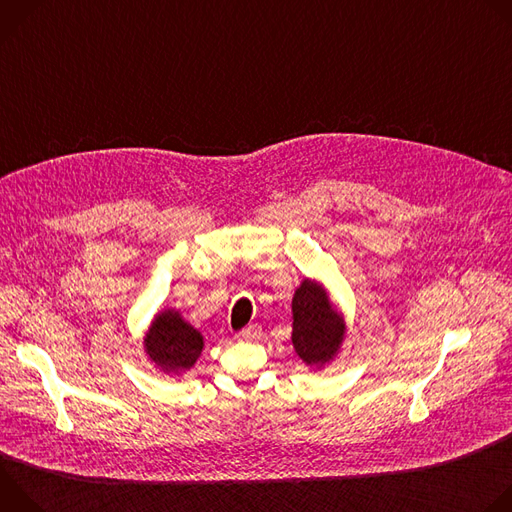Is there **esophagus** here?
Wrapping results in <instances>:
<instances>
[{
  "label": "esophagus",
  "mask_w": 512,
  "mask_h": 512,
  "mask_svg": "<svg viewBox=\"0 0 512 512\" xmlns=\"http://www.w3.org/2000/svg\"><path fill=\"white\" fill-rule=\"evenodd\" d=\"M239 340L243 342H253V340H259L261 338V328L257 324H251V326H245L239 334H237Z\"/></svg>",
  "instance_id": "esophagus-1"
}]
</instances>
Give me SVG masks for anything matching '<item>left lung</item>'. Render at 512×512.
Here are the masks:
<instances>
[{
  "label": "left lung",
  "instance_id": "left-lung-1",
  "mask_svg": "<svg viewBox=\"0 0 512 512\" xmlns=\"http://www.w3.org/2000/svg\"><path fill=\"white\" fill-rule=\"evenodd\" d=\"M291 310H294L291 340L300 358L308 364L330 360L342 340L344 322L332 310L324 289L306 279L296 291Z\"/></svg>",
  "mask_w": 512,
  "mask_h": 512
}]
</instances>
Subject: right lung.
<instances>
[{
    "label": "right lung",
    "mask_w": 512,
    "mask_h": 512,
    "mask_svg": "<svg viewBox=\"0 0 512 512\" xmlns=\"http://www.w3.org/2000/svg\"><path fill=\"white\" fill-rule=\"evenodd\" d=\"M204 342L198 330L186 324L178 312H162L145 338L150 356L166 371H186L200 356Z\"/></svg>",
    "instance_id": "1"
}]
</instances>
